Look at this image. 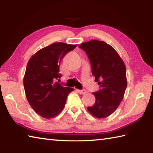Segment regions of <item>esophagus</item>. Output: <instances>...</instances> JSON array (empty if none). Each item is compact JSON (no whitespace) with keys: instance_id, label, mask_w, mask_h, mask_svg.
Here are the masks:
<instances>
[{"instance_id":"esophagus-1","label":"esophagus","mask_w":153,"mask_h":153,"mask_svg":"<svg viewBox=\"0 0 153 153\" xmlns=\"http://www.w3.org/2000/svg\"><path fill=\"white\" fill-rule=\"evenodd\" d=\"M77 91L79 94H82V95H84V94L87 93V91L85 89H82V90H77Z\"/></svg>"}]
</instances>
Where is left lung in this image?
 <instances>
[{
	"mask_svg": "<svg viewBox=\"0 0 153 153\" xmlns=\"http://www.w3.org/2000/svg\"><path fill=\"white\" fill-rule=\"evenodd\" d=\"M91 62L92 74L100 89L93 93L95 102L87 107L97 118L111 115L119 106L127 87L126 68L116 50L102 41L91 40L81 44Z\"/></svg>",
	"mask_w": 153,
	"mask_h": 153,
	"instance_id": "left-lung-1",
	"label": "left lung"
}]
</instances>
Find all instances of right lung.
<instances>
[{
  "mask_svg": "<svg viewBox=\"0 0 153 153\" xmlns=\"http://www.w3.org/2000/svg\"><path fill=\"white\" fill-rule=\"evenodd\" d=\"M76 47L54 43L38 51L28 61L24 77L25 96L31 108L44 118L51 119L60 114L68 94L74 91L56 80L61 77L62 59Z\"/></svg>",
  "mask_w": 153,
  "mask_h": 153,
  "instance_id": "add662e5",
  "label": "right lung"
}]
</instances>
